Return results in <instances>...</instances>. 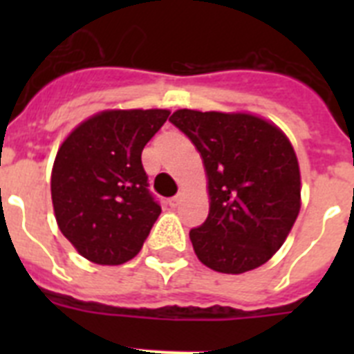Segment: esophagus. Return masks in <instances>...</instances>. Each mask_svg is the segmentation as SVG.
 Masks as SVG:
<instances>
[{"label":"esophagus","mask_w":354,"mask_h":354,"mask_svg":"<svg viewBox=\"0 0 354 354\" xmlns=\"http://www.w3.org/2000/svg\"><path fill=\"white\" fill-rule=\"evenodd\" d=\"M168 204H170V207H177V205L180 204V195H175V196H171V198L168 200Z\"/></svg>","instance_id":"obj_1"}]
</instances>
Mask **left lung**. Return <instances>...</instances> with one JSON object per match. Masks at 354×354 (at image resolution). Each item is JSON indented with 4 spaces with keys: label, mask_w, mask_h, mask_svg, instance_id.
<instances>
[{
    "label": "left lung",
    "mask_w": 354,
    "mask_h": 354,
    "mask_svg": "<svg viewBox=\"0 0 354 354\" xmlns=\"http://www.w3.org/2000/svg\"><path fill=\"white\" fill-rule=\"evenodd\" d=\"M170 122L207 171L209 216L189 230L200 262L239 274L270 261L301 207L298 159L286 134L248 113L177 109Z\"/></svg>",
    "instance_id": "obj_1"
}]
</instances>
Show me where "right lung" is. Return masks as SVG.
Returning <instances> with one entry per match:
<instances>
[{"instance_id": "right-lung-1", "label": "right lung", "mask_w": 354, "mask_h": 354, "mask_svg": "<svg viewBox=\"0 0 354 354\" xmlns=\"http://www.w3.org/2000/svg\"><path fill=\"white\" fill-rule=\"evenodd\" d=\"M168 115V109L102 111L62 143L53 165V207L62 234L84 259L117 266L142 250L161 214L142 150Z\"/></svg>"}]
</instances>
